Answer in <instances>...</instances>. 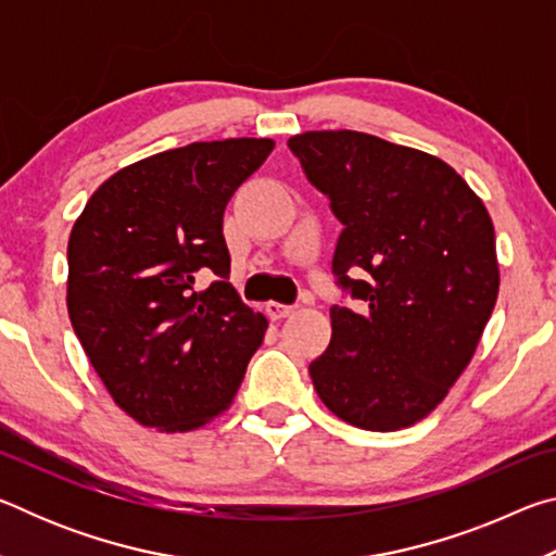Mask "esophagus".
Listing matches in <instances>:
<instances>
[{"mask_svg": "<svg viewBox=\"0 0 556 556\" xmlns=\"http://www.w3.org/2000/svg\"><path fill=\"white\" fill-rule=\"evenodd\" d=\"M289 314H294V306L279 304V301H269L267 304V316L271 318V321H281V318H287Z\"/></svg>", "mask_w": 556, "mask_h": 556, "instance_id": "1", "label": "esophagus"}]
</instances>
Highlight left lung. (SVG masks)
Listing matches in <instances>:
<instances>
[{
    "instance_id": "8db88e82",
    "label": "left lung",
    "mask_w": 556,
    "mask_h": 556,
    "mask_svg": "<svg viewBox=\"0 0 556 556\" xmlns=\"http://www.w3.org/2000/svg\"><path fill=\"white\" fill-rule=\"evenodd\" d=\"M343 223L331 343L308 365L336 417L368 431L417 425L466 370L493 314L501 271L483 201L446 162L353 129L289 139Z\"/></svg>"
}]
</instances>
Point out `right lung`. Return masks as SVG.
Listing matches in <instances>:
<instances>
[{"label":"right lung","mask_w":556,"mask_h":556,"mask_svg":"<svg viewBox=\"0 0 556 556\" xmlns=\"http://www.w3.org/2000/svg\"><path fill=\"white\" fill-rule=\"evenodd\" d=\"M271 139L193 142L110 176L68 240V316L112 400L139 425L191 431L238 394L267 318L228 281L225 205ZM212 285L199 290L198 279Z\"/></svg>","instance_id":"right-lung-1"}]
</instances>
